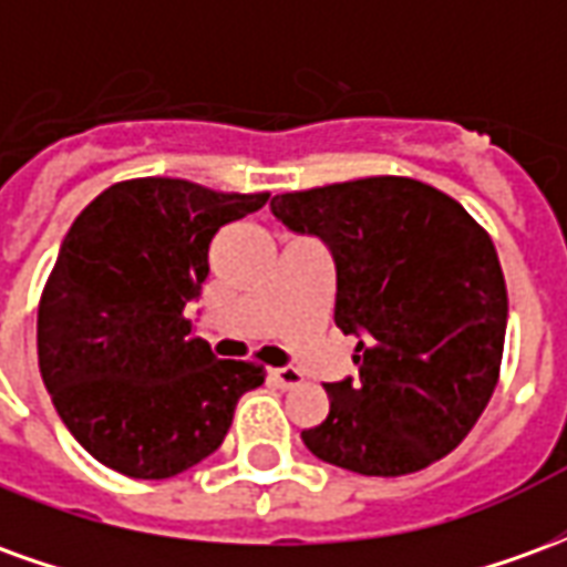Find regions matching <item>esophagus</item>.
Wrapping results in <instances>:
<instances>
[{"mask_svg": "<svg viewBox=\"0 0 567 567\" xmlns=\"http://www.w3.org/2000/svg\"><path fill=\"white\" fill-rule=\"evenodd\" d=\"M270 380L279 385V389H295L303 382V373L297 368H272L270 370Z\"/></svg>", "mask_w": 567, "mask_h": 567, "instance_id": "esophagus-1", "label": "esophagus"}]
</instances>
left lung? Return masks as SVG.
I'll list each match as a JSON object with an SVG mask.
<instances>
[{"instance_id":"left-lung-1","label":"left lung","mask_w":567,"mask_h":567,"mask_svg":"<svg viewBox=\"0 0 567 567\" xmlns=\"http://www.w3.org/2000/svg\"><path fill=\"white\" fill-rule=\"evenodd\" d=\"M337 270L333 321L358 340V377L324 382L331 410L300 437L364 476L422 471L452 452L495 392L507 288L495 246L462 203L377 175L270 199Z\"/></svg>"}]
</instances>
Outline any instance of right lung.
Instances as JSON below:
<instances>
[{
  "label": "right lung",
  "instance_id": "1",
  "mask_svg": "<svg viewBox=\"0 0 567 567\" xmlns=\"http://www.w3.org/2000/svg\"><path fill=\"white\" fill-rule=\"evenodd\" d=\"M270 194H218L182 178L105 187L69 227L39 303V370L84 450L133 480H166L221 446L239 398L264 382L218 361L185 307L209 276V243Z\"/></svg>",
  "mask_w": 567,
  "mask_h": 567
}]
</instances>
